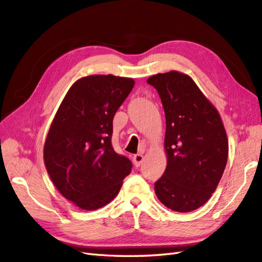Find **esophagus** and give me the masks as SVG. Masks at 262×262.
<instances>
[{"instance_id":"obj_1","label":"esophagus","mask_w":262,"mask_h":262,"mask_svg":"<svg viewBox=\"0 0 262 262\" xmlns=\"http://www.w3.org/2000/svg\"><path fill=\"white\" fill-rule=\"evenodd\" d=\"M143 160H144V156L142 155V154H137V155H134V157H133L134 165H135L136 167L140 166V164L143 163Z\"/></svg>"}]
</instances>
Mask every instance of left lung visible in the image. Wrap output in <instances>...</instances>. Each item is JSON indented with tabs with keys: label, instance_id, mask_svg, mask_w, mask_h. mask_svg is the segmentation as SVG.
I'll return each instance as SVG.
<instances>
[{
	"label": "left lung",
	"instance_id": "1",
	"mask_svg": "<svg viewBox=\"0 0 262 262\" xmlns=\"http://www.w3.org/2000/svg\"><path fill=\"white\" fill-rule=\"evenodd\" d=\"M159 94L166 116L167 167L155 183L169 209L188 212L216 190L228 158V139L217 110L195 82L171 71L147 79Z\"/></svg>",
	"mask_w": 262,
	"mask_h": 262
}]
</instances>
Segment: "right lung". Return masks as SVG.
Here are the masks:
<instances>
[{
  "label": "right lung",
  "instance_id": "add662e5",
  "mask_svg": "<svg viewBox=\"0 0 262 262\" xmlns=\"http://www.w3.org/2000/svg\"><path fill=\"white\" fill-rule=\"evenodd\" d=\"M135 82L114 75L78 79L53 119L44 163L57 190L80 209L95 210L118 193L133 164L112 146L113 119Z\"/></svg>",
  "mask_w": 262,
  "mask_h": 262
}]
</instances>
